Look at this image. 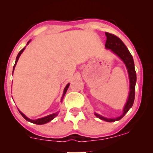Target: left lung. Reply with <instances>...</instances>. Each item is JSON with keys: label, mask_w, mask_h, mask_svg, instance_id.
Wrapping results in <instances>:
<instances>
[{"label": "left lung", "mask_w": 153, "mask_h": 153, "mask_svg": "<svg viewBox=\"0 0 153 153\" xmlns=\"http://www.w3.org/2000/svg\"><path fill=\"white\" fill-rule=\"evenodd\" d=\"M105 34L106 37H107L105 45L106 48L111 50L114 53H116L125 62V65L127 67V71H128L129 81H130V86H129L130 91H129L128 100H127V103L125 104L124 109H123V114L120 116L116 118H106L100 116L99 114H95V116L97 118L101 119V120H104L106 122H115L116 120H120L133 105L135 97V85L136 81H137V74H136L132 56L131 55L130 52L127 49L125 44L123 42L122 40L119 37L114 34L107 32H106Z\"/></svg>", "instance_id": "left-lung-1"}]
</instances>
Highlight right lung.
<instances>
[{
	"label": "right lung",
	"mask_w": 153,
	"mask_h": 153,
	"mask_svg": "<svg viewBox=\"0 0 153 153\" xmlns=\"http://www.w3.org/2000/svg\"><path fill=\"white\" fill-rule=\"evenodd\" d=\"M29 42H30V41H28V43H27V45H28V44ZM24 49H25V47L24 48V49H22V50H21V51H19V53H18L17 56H16L15 64H14V68H13V72H14V68H15V66H16V62H17L18 60H19V58L20 57L21 54H22V52L24 51ZM69 85H70V83H68V84L66 86H65V89H64V92H63V95H62V98H63L64 95H65L66 92H67V91H68V88ZM62 98L61 99V101H62ZM19 111V113L21 114V115H22V116L23 117H24V118L25 119H26V120L27 121H29V122H30V123H34V124H36V125H43V124H45V123H49V121H51V120H53V119L54 118H55V117H56V116H57V115H58V112H57V113H56V114H53L49 115V116H46V117H44V118H42L37 119V120H30V119H29V118H27V117H26V116H25V115H24V114H22V113L20 111Z\"/></svg>",
	"instance_id": "obj_1"
}]
</instances>
